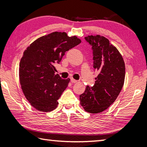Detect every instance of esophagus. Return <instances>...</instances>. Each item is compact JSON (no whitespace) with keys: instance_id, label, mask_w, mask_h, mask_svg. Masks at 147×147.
<instances>
[{"instance_id":"34e87169","label":"esophagus","mask_w":147,"mask_h":147,"mask_svg":"<svg viewBox=\"0 0 147 147\" xmlns=\"http://www.w3.org/2000/svg\"><path fill=\"white\" fill-rule=\"evenodd\" d=\"M71 82L72 83H77V81L75 80H74L73 78H71Z\"/></svg>"}]
</instances>
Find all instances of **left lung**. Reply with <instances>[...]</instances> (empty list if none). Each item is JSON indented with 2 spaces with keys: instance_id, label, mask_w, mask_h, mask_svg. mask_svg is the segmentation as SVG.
I'll list each match as a JSON object with an SVG mask.
<instances>
[{
  "instance_id": "obj_1",
  "label": "left lung",
  "mask_w": 147,
  "mask_h": 147,
  "mask_svg": "<svg viewBox=\"0 0 147 147\" xmlns=\"http://www.w3.org/2000/svg\"><path fill=\"white\" fill-rule=\"evenodd\" d=\"M93 51V67L98 74L92 87L86 86L80 95V104L85 111L97 114L106 110L118 96L125 78V64L118 50L100 35L85 38Z\"/></svg>"
}]
</instances>
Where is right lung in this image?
<instances>
[{"mask_svg": "<svg viewBox=\"0 0 147 147\" xmlns=\"http://www.w3.org/2000/svg\"><path fill=\"white\" fill-rule=\"evenodd\" d=\"M81 43L76 36L53 32L40 37L23 52L20 63V81L24 96L36 110L51 112L57 107L58 99L70 79L63 80L54 65L65 53Z\"/></svg>", "mask_w": 147, "mask_h": 147, "instance_id": "obj_1", "label": "right lung"}]
</instances>
